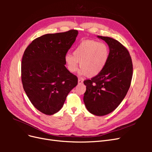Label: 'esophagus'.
Segmentation results:
<instances>
[{"label":"esophagus","mask_w":152,"mask_h":152,"mask_svg":"<svg viewBox=\"0 0 152 152\" xmlns=\"http://www.w3.org/2000/svg\"><path fill=\"white\" fill-rule=\"evenodd\" d=\"M83 82H84L83 79H81V78L80 79L79 78V79H78V83H79V84H82V83H83Z\"/></svg>","instance_id":"34e87169"}]
</instances>
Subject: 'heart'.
Listing matches in <instances>:
<instances>
[{
  "instance_id": "b5f03b06",
  "label": "heart",
  "mask_w": 152,
  "mask_h": 152,
  "mask_svg": "<svg viewBox=\"0 0 152 152\" xmlns=\"http://www.w3.org/2000/svg\"><path fill=\"white\" fill-rule=\"evenodd\" d=\"M108 58L109 48L107 44L87 40L78 45L73 54L67 53L65 62L68 70L74 73L77 70L79 62L81 67L79 74L93 77L102 72Z\"/></svg>"
}]
</instances>
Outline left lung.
<instances>
[{
    "mask_svg": "<svg viewBox=\"0 0 152 152\" xmlns=\"http://www.w3.org/2000/svg\"><path fill=\"white\" fill-rule=\"evenodd\" d=\"M97 37L108 44L109 58L102 72L84 81L86 86L84 102L91 113L103 116L115 110L125 98L133 68L129 53L122 44L108 37Z\"/></svg>",
    "mask_w": 152,
    "mask_h": 152,
    "instance_id": "obj_1",
    "label": "left lung"
}]
</instances>
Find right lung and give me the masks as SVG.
<instances>
[{"instance_id":"obj_1","label":"right lung","mask_w":152,"mask_h":152,"mask_svg":"<svg viewBox=\"0 0 152 152\" xmlns=\"http://www.w3.org/2000/svg\"><path fill=\"white\" fill-rule=\"evenodd\" d=\"M78 31L45 34L25 49L21 61V81L31 103L40 112L51 115L63 107L66 96L77 85V77L65 65V56Z\"/></svg>"}]
</instances>
